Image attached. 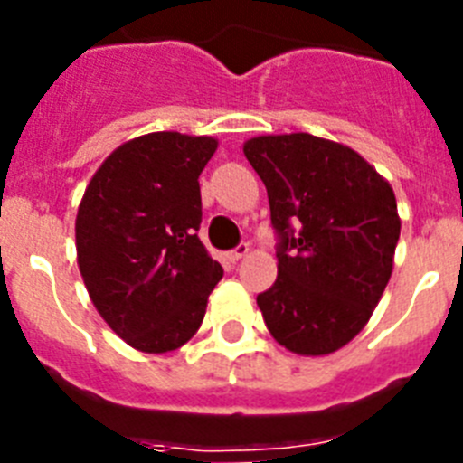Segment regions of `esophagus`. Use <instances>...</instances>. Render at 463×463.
Wrapping results in <instances>:
<instances>
[{"label": "esophagus", "mask_w": 463, "mask_h": 463, "mask_svg": "<svg viewBox=\"0 0 463 463\" xmlns=\"http://www.w3.org/2000/svg\"><path fill=\"white\" fill-rule=\"evenodd\" d=\"M248 252H250V245H248V243H239V245H236V248H234V250H229V252H227V257H229V260H232V261H239L241 257H245V255H248Z\"/></svg>", "instance_id": "obj_1"}]
</instances>
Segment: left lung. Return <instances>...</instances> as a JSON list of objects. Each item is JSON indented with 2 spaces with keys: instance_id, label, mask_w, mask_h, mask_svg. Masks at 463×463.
Masks as SVG:
<instances>
[{
  "instance_id": "1",
  "label": "left lung",
  "mask_w": 463,
  "mask_h": 463,
  "mask_svg": "<svg viewBox=\"0 0 463 463\" xmlns=\"http://www.w3.org/2000/svg\"><path fill=\"white\" fill-rule=\"evenodd\" d=\"M243 153L267 185L278 278L257 294L264 322L297 354L353 341L392 276L401 220L390 183L341 143L257 137Z\"/></svg>"
}]
</instances>
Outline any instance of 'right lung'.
<instances>
[{
	"label": "right lung",
	"instance_id": "1",
	"mask_svg": "<svg viewBox=\"0 0 463 463\" xmlns=\"http://www.w3.org/2000/svg\"><path fill=\"white\" fill-rule=\"evenodd\" d=\"M208 137L155 132L125 143L92 175L76 218L80 276L94 308L141 353L190 341L222 267L196 232Z\"/></svg>",
	"mask_w": 463,
	"mask_h": 463
}]
</instances>
